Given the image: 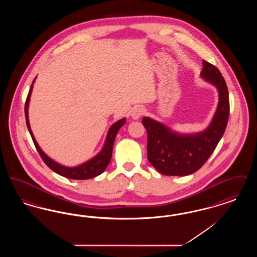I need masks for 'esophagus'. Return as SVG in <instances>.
Masks as SVG:
<instances>
[{
    "label": "esophagus",
    "instance_id": "1",
    "mask_svg": "<svg viewBox=\"0 0 257 257\" xmlns=\"http://www.w3.org/2000/svg\"><path fill=\"white\" fill-rule=\"evenodd\" d=\"M145 113V109L143 108V107H135L134 109L132 110V112H131V115H132V117L134 118V119H138V118H140L143 114Z\"/></svg>",
    "mask_w": 257,
    "mask_h": 257
}]
</instances>
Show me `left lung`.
Returning a JSON list of instances; mask_svg holds the SVG:
<instances>
[{"mask_svg":"<svg viewBox=\"0 0 257 257\" xmlns=\"http://www.w3.org/2000/svg\"><path fill=\"white\" fill-rule=\"evenodd\" d=\"M201 77L217 86L220 95L215 116L204 132L182 136L149 117L142 120L147 132V159L162 174L182 176L198 171L214 152L225 131L229 117L226 83L220 70L206 61H203Z\"/></svg>","mask_w":257,"mask_h":257,"instance_id":"8db88e82","label":"left lung"}]
</instances>
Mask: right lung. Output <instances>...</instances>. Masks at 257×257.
Here are the masks:
<instances>
[{
    "label": "right lung",
    "mask_w": 257,
    "mask_h": 257,
    "mask_svg": "<svg viewBox=\"0 0 257 257\" xmlns=\"http://www.w3.org/2000/svg\"><path fill=\"white\" fill-rule=\"evenodd\" d=\"M34 82L30 87V91L28 93V96L26 99V103H25V116H26V123H27V127L28 130L31 134V137L33 139V142L36 146V148L40 155V157L44 161V163L49 167L52 171L57 172L58 174H60L61 176L67 177V178H71V179H76V180H84V179H89V178H93L95 176H97L99 174H101L102 172L107 169L108 165L110 164V159H111V154H112V147H113V143L115 140L116 134L118 132V130L120 129V127L122 126L124 123L126 122V119L122 118L120 120H118L117 122L114 123L109 130L108 136L106 139V143L104 145L103 149L101 150V152L97 154L94 158L89 160L88 162H86L85 164L78 166L76 168H67V167H63L61 166L60 164L54 162L53 160L50 159L49 157L40 149V147H38L36 139L33 135V132L31 130L30 127V123H29V116H28V107H29V101H30V96L33 90V86H34Z\"/></svg>",
    "instance_id": "obj_1"
}]
</instances>
